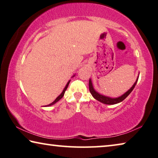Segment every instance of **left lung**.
I'll return each instance as SVG.
<instances>
[{
    "label": "left lung",
    "instance_id": "obj_1",
    "mask_svg": "<svg viewBox=\"0 0 158 158\" xmlns=\"http://www.w3.org/2000/svg\"><path fill=\"white\" fill-rule=\"evenodd\" d=\"M139 76V74L138 75L137 78H136L135 82H134V85H132V87H131V88L128 90V91H127L125 94H123V95H121V96L118 97L112 98V97H108V96H105V95H103L102 94H100V93H99L98 92H97L96 90L94 89V86H93L91 78H89V92H90V93H91V94L92 95V97H94L95 99H97V101H99V102L104 103V104H108V105L116 104V103H118L121 102H123V101L125 99V98L127 97L128 95L130 94L131 92H132V90L134 89V87H135V85H136V82H137V81H138Z\"/></svg>",
    "mask_w": 158,
    "mask_h": 158
}]
</instances>
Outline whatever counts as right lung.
I'll return each mask as SVG.
<instances>
[{"mask_svg": "<svg viewBox=\"0 0 158 158\" xmlns=\"http://www.w3.org/2000/svg\"><path fill=\"white\" fill-rule=\"evenodd\" d=\"M75 76V74L73 75V76H72L71 77H74ZM70 81H71V80H70V81H69V82H67V84H66V85L65 86V87H64V90L63 91H62V92L59 95V96L56 98V99L54 101V102H52V103H50V104L49 105H47V106H52V105H54L55 104V103H56V102H58L59 100H60L62 97H64V93H65V92H66V89H67V87H68V86H69V82H70Z\"/></svg>", "mask_w": 158, "mask_h": 158, "instance_id": "1", "label": "right lung"}]
</instances>
